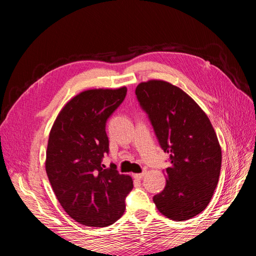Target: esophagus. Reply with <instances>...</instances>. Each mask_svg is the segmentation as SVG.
I'll list each match as a JSON object with an SVG mask.
<instances>
[{"label":"esophagus","mask_w":256,"mask_h":256,"mask_svg":"<svg viewBox=\"0 0 256 256\" xmlns=\"http://www.w3.org/2000/svg\"><path fill=\"white\" fill-rule=\"evenodd\" d=\"M145 174H146V172H142L140 174H134V177L136 178V180H142V178L145 176Z\"/></svg>","instance_id":"34e87169"}]
</instances>
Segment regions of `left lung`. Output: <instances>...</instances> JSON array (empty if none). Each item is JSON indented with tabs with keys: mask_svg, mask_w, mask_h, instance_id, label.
Listing matches in <instances>:
<instances>
[{
	"mask_svg": "<svg viewBox=\"0 0 256 256\" xmlns=\"http://www.w3.org/2000/svg\"><path fill=\"white\" fill-rule=\"evenodd\" d=\"M136 95L171 161L154 203L168 219H191L210 202L220 176L222 152L212 122L187 92L166 81L142 82Z\"/></svg>",
	"mask_w": 256,
	"mask_h": 256,
	"instance_id": "1",
	"label": "left lung"
}]
</instances>
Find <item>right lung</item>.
I'll use <instances>...</instances> for the list:
<instances>
[{
	"mask_svg": "<svg viewBox=\"0 0 256 256\" xmlns=\"http://www.w3.org/2000/svg\"><path fill=\"white\" fill-rule=\"evenodd\" d=\"M127 94L126 86L81 92L64 106L51 128L46 172L60 204L83 226L104 228L125 212L132 178L106 168V122Z\"/></svg>",
	"mask_w": 256,
	"mask_h": 256,
	"instance_id": "add662e5",
	"label": "right lung"
}]
</instances>
